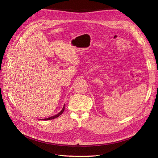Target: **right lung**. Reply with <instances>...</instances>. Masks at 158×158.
<instances>
[{"instance_id": "right-lung-1", "label": "right lung", "mask_w": 158, "mask_h": 158, "mask_svg": "<svg viewBox=\"0 0 158 158\" xmlns=\"http://www.w3.org/2000/svg\"><path fill=\"white\" fill-rule=\"evenodd\" d=\"M64 107H63V109L61 110V111H60V112H59L58 114H55V115L52 116V117H49V118H44V119H42V120H43V121H47V120H51V119H54V118H57L58 117H59V116L60 115V114L64 112Z\"/></svg>"}]
</instances>
